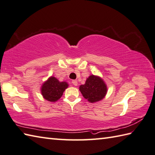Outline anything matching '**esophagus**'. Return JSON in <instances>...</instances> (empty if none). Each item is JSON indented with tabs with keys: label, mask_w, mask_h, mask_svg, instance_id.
<instances>
[{
	"label": "esophagus",
	"mask_w": 155,
	"mask_h": 155,
	"mask_svg": "<svg viewBox=\"0 0 155 155\" xmlns=\"http://www.w3.org/2000/svg\"><path fill=\"white\" fill-rule=\"evenodd\" d=\"M72 84L74 85V86H77V85L78 84L77 81H76V80H73V81H72Z\"/></svg>",
	"instance_id": "34e87169"
}]
</instances>
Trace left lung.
Returning <instances> with one entry per match:
<instances>
[{
    "mask_svg": "<svg viewBox=\"0 0 155 155\" xmlns=\"http://www.w3.org/2000/svg\"><path fill=\"white\" fill-rule=\"evenodd\" d=\"M81 93L84 98L90 103H96L101 101L107 93V87L103 80L98 76L92 74L79 87Z\"/></svg>",
    "mask_w": 155,
    "mask_h": 155,
    "instance_id": "1",
    "label": "left lung"
}]
</instances>
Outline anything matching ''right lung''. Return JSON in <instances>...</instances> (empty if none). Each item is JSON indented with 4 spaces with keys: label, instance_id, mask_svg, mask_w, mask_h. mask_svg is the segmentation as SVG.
Listing matches in <instances>:
<instances>
[{
    "label": "right lung",
    "instance_id": "obj_1",
    "mask_svg": "<svg viewBox=\"0 0 155 155\" xmlns=\"http://www.w3.org/2000/svg\"><path fill=\"white\" fill-rule=\"evenodd\" d=\"M68 87V84L67 82H60L54 77H51L42 84L41 91L45 100L56 102L61 98Z\"/></svg>",
    "mask_w": 155,
    "mask_h": 155
}]
</instances>
